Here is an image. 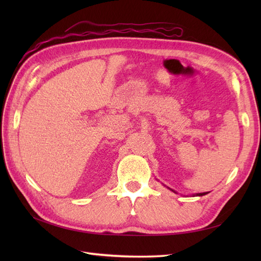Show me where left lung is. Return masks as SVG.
I'll return each instance as SVG.
<instances>
[{"label": "left lung", "instance_id": "obj_1", "mask_svg": "<svg viewBox=\"0 0 261 261\" xmlns=\"http://www.w3.org/2000/svg\"><path fill=\"white\" fill-rule=\"evenodd\" d=\"M205 194H207V193H199V194H197L198 196H203V195H205Z\"/></svg>", "mask_w": 261, "mask_h": 261}]
</instances>
